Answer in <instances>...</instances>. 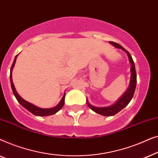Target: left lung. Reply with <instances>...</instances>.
<instances>
[{"label":"left lung","mask_w":158,"mask_h":158,"mask_svg":"<svg viewBox=\"0 0 158 158\" xmlns=\"http://www.w3.org/2000/svg\"><path fill=\"white\" fill-rule=\"evenodd\" d=\"M111 44L113 45L114 47H115V48L122 49L123 51L127 53V56H128L129 61L130 62L131 64V77H130V81H129V87L127 88L126 91L124 92V94L118 99L117 101H116L113 105L109 106H106V107H97L95 106H93L88 102V99H86V103L90 109L92 111H94L96 113L101 114L102 116H111L115 115L116 114H117L118 112H119L121 110H122L125 106H127L129 104V103L130 102L131 99L133 98L134 94H135L136 85H137V73H136L135 70V62L133 61L132 57L130 54L129 53V52L126 50L124 47L121 46L120 44H117V43L113 42H109Z\"/></svg>","instance_id":"left-lung-1"}]
</instances>
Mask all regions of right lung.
<instances>
[{"label":"right lung","instance_id":"obj_1","mask_svg":"<svg viewBox=\"0 0 158 158\" xmlns=\"http://www.w3.org/2000/svg\"><path fill=\"white\" fill-rule=\"evenodd\" d=\"M19 55H17L16 57H15V59L14 60V62H13L11 68H10V85H11V88L13 90V93H14V95L16 97V100L18 101V102L20 103V104L22 106L23 108H25L26 109L28 110V111L31 112V114H33L34 115L39 116H50L52 115V114H55L57 113V111H59L60 109H62V106H64V98H65V93L64 94V96H62L61 101H60V103L56 106L55 107L52 108H49V109H42V108H40L32 104V103L28 102L24 99L21 98V97L19 96V94L17 93L16 88H15V86L14 85V83H13L12 80V70L14 69V67L15 65V63H16V58L18 57Z\"/></svg>","mask_w":158,"mask_h":158}]
</instances>
